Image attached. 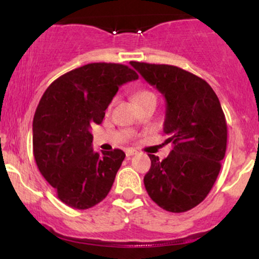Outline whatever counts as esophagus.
Instances as JSON below:
<instances>
[{"instance_id": "34e87169", "label": "esophagus", "mask_w": 259, "mask_h": 259, "mask_svg": "<svg viewBox=\"0 0 259 259\" xmlns=\"http://www.w3.org/2000/svg\"><path fill=\"white\" fill-rule=\"evenodd\" d=\"M125 154H126V157H132V156H134V154H136V151L133 150V148H127V150L125 151Z\"/></svg>"}]
</instances>
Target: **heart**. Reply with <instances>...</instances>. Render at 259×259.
Segmentation results:
<instances>
[{"mask_svg": "<svg viewBox=\"0 0 259 259\" xmlns=\"http://www.w3.org/2000/svg\"><path fill=\"white\" fill-rule=\"evenodd\" d=\"M151 96H154L153 92H151L148 90H140L136 92L135 95H134V100H135V102L138 103V102H140V101L147 99V97H151Z\"/></svg>", "mask_w": 259, "mask_h": 259, "instance_id": "heart-1", "label": "heart"}]
</instances>
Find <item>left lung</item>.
Masks as SVG:
<instances>
[{
  "label": "left lung",
  "instance_id": "8db88e82",
  "mask_svg": "<svg viewBox=\"0 0 259 259\" xmlns=\"http://www.w3.org/2000/svg\"><path fill=\"white\" fill-rule=\"evenodd\" d=\"M167 101L164 133L173 150L159 160L148 154L144 184L152 201L173 213L200 204L214 185L227 151L228 127L221 102L207 81L175 65L130 62Z\"/></svg>",
  "mask_w": 259,
  "mask_h": 259
}]
</instances>
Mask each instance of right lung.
<instances>
[{
    "label": "right lung",
    "instance_id": "1",
    "mask_svg": "<svg viewBox=\"0 0 259 259\" xmlns=\"http://www.w3.org/2000/svg\"><path fill=\"white\" fill-rule=\"evenodd\" d=\"M138 78L127 65L90 63L59 76L41 97L32 121L35 160L67 206L88 209L108 195L125 153L95 152L90 124L102 123L119 86Z\"/></svg>",
    "mask_w": 259,
    "mask_h": 259
}]
</instances>
